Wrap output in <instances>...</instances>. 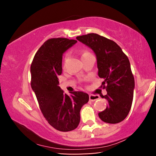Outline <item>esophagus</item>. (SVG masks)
Instances as JSON below:
<instances>
[{
  "mask_svg": "<svg viewBox=\"0 0 156 156\" xmlns=\"http://www.w3.org/2000/svg\"><path fill=\"white\" fill-rule=\"evenodd\" d=\"M99 96H98V95H93V94H90L89 95V100L90 101H95V100H96L98 99H99Z\"/></svg>",
  "mask_w": 156,
  "mask_h": 156,
  "instance_id": "1",
  "label": "esophagus"
}]
</instances>
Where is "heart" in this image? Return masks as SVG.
Masks as SVG:
<instances>
[{"instance_id":"b5f03b06","label":"heart","mask_w":156,"mask_h":156,"mask_svg":"<svg viewBox=\"0 0 156 156\" xmlns=\"http://www.w3.org/2000/svg\"><path fill=\"white\" fill-rule=\"evenodd\" d=\"M90 54V53H89V51H84L83 52V54H82V57H83V56H87V55H88V54Z\"/></svg>"}]
</instances>
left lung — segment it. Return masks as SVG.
Here are the masks:
<instances>
[{"label": "left lung", "mask_w": 156, "mask_h": 156, "mask_svg": "<svg viewBox=\"0 0 156 156\" xmlns=\"http://www.w3.org/2000/svg\"><path fill=\"white\" fill-rule=\"evenodd\" d=\"M76 39L96 54L98 76L105 80L102 85L107 94L102 98L107 100L108 105L98 113L99 118L109 124L122 122L131 109L135 87L128 57L114 41L97 34L77 36Z\"/></svg>", "instance_id": "obj_1"}]
</instances>
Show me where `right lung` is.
Wrapping results in <instances>:
<instances>
[{
  "label": "right lung",
  "instance_id": "1",
  "mask_svg": "<svg viewBox=\"0 0 156 156\" xmlns=\"http://www.w3.org/2000/svg\"><path fill=\"white\" fill-rule=\"evenodd\" d=\"M76 43L66 38H49L37 51L31 65V86L41 112L50 125L63 132L77 127L81 108L89 101L87 94L73 91L69 96L58 86L62 54Z\"/></svg>",
  "mask_w": 156,
  "mask_h": 156
}]
</instances>
